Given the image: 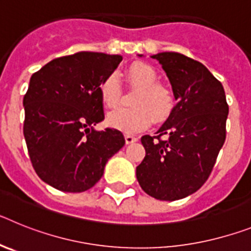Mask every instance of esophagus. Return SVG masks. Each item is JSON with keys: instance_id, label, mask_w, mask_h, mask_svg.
I'll return each mask as SVG.
<instances>
[{"instance_id": "obj_1", "label": "esophagus", "mask_w": 251, "mask_h": 251, "mask_svg": "<svg viewBox=\"0 0 251 251\" xmlns=\"http://www.w3.org/2000/svg\"><path fill=\"white\" fill-rule=\"evenodd\" d=\"M124 138H126V143H127V145H130V143H134V142L138 141V138L134 136H132V134H126V137H124Z\"/></svg>"}]
</instances>
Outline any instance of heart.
<instances>
[{
	"instance_id": "heart-1",
	"label": "heart",
	"mask_w": 251,
	"mask_h": 251,
	"mask_svg": "<svg viewBox=\"0 0 251 251\" xmlns=\"http://www.w3.org/2000/svg\"><path fill=\"white\" fill-rule=\"evenodd\" d=\"M128 83L139 89L133 98L132 108H119L108 114V124L126 133L143 130L152 123L163 122L172 114L176 104L174 90L158 83L156 69L147 63L136 61L126 69ZM99 95L106 108H115L122 98V86L115 74L103 77L98 86Z\"/></svg>"
}]
</instances>
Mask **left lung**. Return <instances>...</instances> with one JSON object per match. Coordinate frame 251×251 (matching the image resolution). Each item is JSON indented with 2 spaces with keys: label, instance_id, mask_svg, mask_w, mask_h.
Instances as JSON below:
<instances>
[{
  "label": "left lung",
  "instance_id": "obj_1",
  "mask_svg": "<svg viewBox=\"0 0 251 251\" xmlns=\"http://www.w3.org/2000/svg\"><path fill=\"white\" fill-rule=\"evenodd\" d=\"M152 57L167 74L178 103L154 136L141 138L146 157L136 175L146 194L175 201L207 181L225 142L229 105L223 84L200 61L178 52Z\"/></svg>",
  "mask_w": 251,
  "mask_h": 251
}]
</instances>
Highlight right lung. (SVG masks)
Segmentation results:
<instances>
[{"label": "right lung", "mask_w": 251, "mask_h": 251, "mask_svg": "<svg viewBox=\"0 0 251 251\" xmlns=\"http://www.w3.org/2000/svg\"><path fill=\"white\" fill-rule=\"evenodd\" d=\"M123 57L81 51L34 73L24 97V136L32 167L44 182L64 192H84L98 182L106 161L126 141L104 119L98 86Z\"/></svg>", "instance_id": "right-lung-1"}]
</instances>
